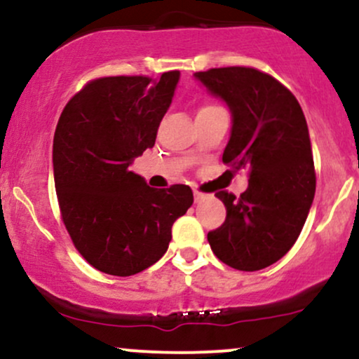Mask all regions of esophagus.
I'll return each mask as SVG.
<instances>
[{
	"label": "esophagus",
	"mask_w": 359,
	"mask_h": 359,
	"mask_svg": "<svg viewBox=\"0 0 359 359\" xmlns=\"http://www.w3.org/2000/svg\"><path fill=\"white\" fill-rule=\"evenodd\" d=\"M204 199H205L204 194H201L199 191H194V201H196V203H203Z\"/></svg>",
	"instance_id": "1"
}]
</instances>
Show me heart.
Instances as JSON below:
<instances>
[{"instance_id": "obj_1", "label": "heart", "mask_w": 359, "mask_h": 359, "mask_svg": "<svg viewBox=\"0 0 359 359\" xmlns=\"http://www.w3.org/2000/svg\"><path fill=\"white\" fill-rule=\"evenodd\" d=\"M212 109H217V106H214V104H203L199 109H197V114L209 113V111H212Z\"/></svg>"}]
</instances>
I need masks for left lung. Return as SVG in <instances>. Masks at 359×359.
<instances>
[{"label":"left lung","mask_w":359,"mask_h":359,"mask_svg":"<svg viewBox=\"0 0 359 359\" xmlns=\"http://www.w3.org/2000/svg\"><path fill=\"white\" fill-rule=\"evenodd\" d=\"M194 77L231 113L222 162L234 170L250 165L248 189L240 197L216 192L226 221L208 233V241L231 269H266L297 241L314 201L306 116L285 86L257 69L221 67Z\"/></svg>","instance_id":"1"}]
</instances>
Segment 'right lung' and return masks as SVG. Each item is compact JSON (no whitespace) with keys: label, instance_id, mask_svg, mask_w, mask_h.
Instances as JSON below:
<instances>
[{"label":"right lung","instance_id":"right-lung-1","mask_svg":"<svg viewBox=\"0 0 359 359\" xmlns=\"http://www.w3.org/2000/svg\"><path fill=\"white\" fill-rule=\"evenodd\" d=\"M179 71L90 81L62 111L53 180L74 246L102 273L130 277L165 255L172 224L194 203L189 185L154 189L130 165L155 145Z\"/></svg>","mask_w":359,"mask_h":359}]
</instances>
